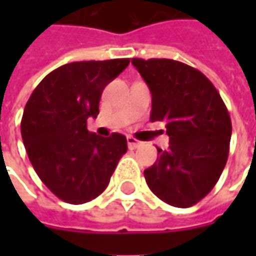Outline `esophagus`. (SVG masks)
I'll list each match as a JSON object with an SVG mask.
<instances>
[{
  "label": "esophagus",
  "instance_id": "esophagus-1",
  "mask_svg": "<svg viewBox=\"0 0 256 256\" xmlns=\"http://www.w3.org/2000/svg\"><path fill=\"white\" fill-rule=\"evenodd\" d=\"M126 142H128V148H130V150H136V148H140V146L142 145L141 141L135 140L134 136H128V138H126Z\"/></svg>",
  "mask_w": 256,
  "mask_h": 256
}]
</instances>
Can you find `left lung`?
<instances>
[{"mask_svg": "<svg viewBox=\"0 0 256 256\" xmlns=\"http://www.w3.org/2000/svg\"><path fill=\"white\" fill-rule=\"evenodd\" d=\"M152 95L151 121H164L170 148L144 171L164 202L190 208L206 196L225 168L232 124L211 81L190 65L166 58H132Z\"/></svg>", "mask_w": 256, "mask_h": 256, "instance_id": "obj_1", "label": "left lung"}]
</instances>
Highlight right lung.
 <instances>
[{
  "mask_svg": "<svg viewBox=\"0 0 256 256\" xmlns=\"http://www.w3.org/2000/svg\"><path fill=\"white\" fill-rule=\"evenodd\" d=\"M128 64L130 58L65 64L36 85L25 105L21 135L28 158L46 188L68 204L101 195L128 150L122 134L104 138L86 130L104 88Z\"/></svg>",
  "mask_w": 256,
  "mask_h": 256,
  "instance_id": "right-lung-1",
  "label": "right lung"
}]
</instances>
